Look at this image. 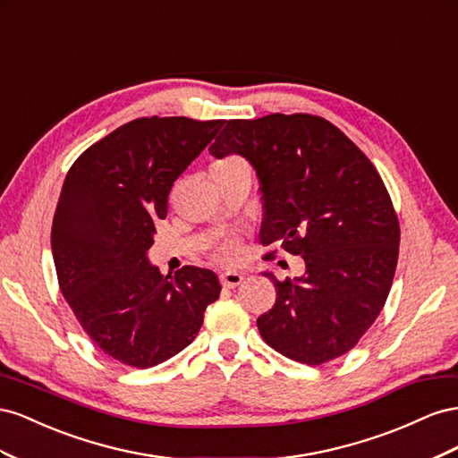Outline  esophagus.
<instances>
[{
    "mask_svg": "<svg viewBox=\"0 0 458 458\" xmlns=\"http://www.w3.org/2000/svg\"><path fill=\"white\" fill-rule=\"evenodd\" d=\"M220 280H222V285H225V287H236L243 282V274L228 270V272H222Z\"/></svg>",
    "mask_w": 458,
    "mask_h": 458,
    "instance_id": "obj_1",
    "label": "esophagus"
}]
</instances>
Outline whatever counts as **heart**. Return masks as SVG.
Returning a JSON list of instances; mask_svg holds the SVG:
<instances>
[{"label": "heart", "mask_w": 458, "mask_h": 458, "mask_svg": "<svg viewBox=\"0 0 458 458\" xmlns=\"http://www.w3.org/2000/svg\"><path fill=\"white\" fill-rule=\"evenodd\" d=\"M236 161H240V159H236V157H230V159L218 161L215 165H230V163H236ZM213 257H215V260H218V263H222V265H236L240 257H242L240 240L238 238H225L215 247Z\"/></svg>", "instance_id": "heart-1"}]
</instances>
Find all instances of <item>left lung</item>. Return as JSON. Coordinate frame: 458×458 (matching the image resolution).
<instances>
[{
  "instance_id": "8db88e82",
  "label": "left lung",
  "mask_w": 458,
  "mask_h": 458,
  "mask_svg": "<svg viewBox=\"0 0 458 458\" xmlns=\"http://www.w3.org/2000/svg\"><path fill=\"white\" fill-rule=\"evenodd\" d=\"M208 151L251 163L263 191L260 243L305 260L301 278L265 272L278 297L257 318L260 335L310 367L345 355L384 309L399 255L395 208L369 157L305 113L228 121Z\"/></svg>"
}]
</instances>
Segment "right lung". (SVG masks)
I'll use <instances>...</instances> for the list:
<instances>
[{
    "mask_svg": "<svg viewBox=\"0 0 458 458\" xmlns=\"http://www.w3.org/2000/svg\"><path fill=\"white\" fill-rule=\"evenodd\" d=\"M225 121L143 116L88 148L64 178L51 250L63 297L106 355L151 369L188 347L220 295L213 270L149 265L168 193Z\"/></svg>",
    "mask_w": 458,
    "mask_h": 458,
    "instance_id": "right-lung-1",
    "label": "right lung"
}]
</instances>
